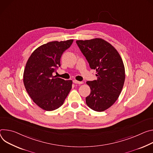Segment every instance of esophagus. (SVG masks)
Here are the masks:
<instances>
[{
  "instance_id": "obj_1",
  "label": "esophagus",
  "mask_w": 153,
  "mask_h": 153,
  "mask_svg": "<svg viewBox=\"0 0 153 153\" xmlns=\"http://www.w3.org/2000/svg\"><path fill=\"white\" fill-rule=\"evenodd\" d=\"M73 82H74V83H75V84H82V83H83L82 81H78L76 80V79L73 80Z\"/></svg>"
}]
</instances>
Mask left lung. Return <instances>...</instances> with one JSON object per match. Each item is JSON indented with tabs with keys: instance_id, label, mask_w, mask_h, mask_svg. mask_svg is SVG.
Listing matches in <instances>:
<instances>
[{
	"instance_id": "obj_1",
	"label": "left lung",
	"mask_w": 153,
	"mask_h": 153,
	"mask_svg": "<svg viewBox=\"0 0 153 153\" xmlns=\"http://www.w3.org/2000/svg\"><path fill=\"white\" fill-rule=\"evenodd\" d=\"M76 42L90 67L97 72V79L86 82L91 88L86 104L94 111H104L115 102L123 89L125 71L122 59L117 50L103 39Z\"/></svg>"
}]
</instances>
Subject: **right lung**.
Instances as JSON below:
<instances>
[{
    "mask_svg": "<svg viewBox=\"0 0 153 153\" xmlns=\"http://www.w3.org/2000/svg\"><path fill=\"white\" fill-rule=\"evenodd\" d=\"M74 40L52 41L37 48L28 58L24 72L25 89L41 109L51 111L61 106L72 89V81L53 75L61 66L60 59Z\"/></svg>",
    "mask_w": 153,
    "mask_h": 153,
    "instance_id": "obj_1",
    "label": "right lung"
}]
</instances>
